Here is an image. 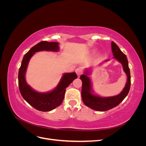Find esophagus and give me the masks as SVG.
Segmentation results:
<instances>
[{"instance_id": "esophagus-1", "label": "esophagus", "mask_w": 146, "mask_h": 146, "mask_svg": "<svg viewBox=\"0 0 146 146\" xmlns=\"http://www.w3.org/2000/svg\"><path fill=\"white\" fill-rule=\"evenodd\" d=\"M76 74H77V75L78 76H80V75L82 73V68H77L76 69Z\"/></svg>"}]
</instances>
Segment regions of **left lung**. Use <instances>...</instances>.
<instances>
[{
  "instance_id": "8db88e82",
  "label": "left lung",
  "mask_w": 146,
  "mask_h": 146,
  "mask_svg": "<svg viewBox=\"0 0 146 146\" xmlns=\"http://www.w3.org/2000/svg\"><path fill=\"white\" fill-rule=\"evenodd\" d=\"M111 50L114 58L117 60L122 65L123 71L127 75V80L125 87L119 94L111 97H100L94 94L92 88L90 70L86 69L84 74L80 76V78L82 81V98L83 103L87 107L99 111H107L116 107L125 98L130 91L131 80L130 72L129 67V62L126 55L120 50L117 45L113 41L111 42ZM108 60H105V61Z\"/></svg>"
}]
</instances>
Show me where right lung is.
Wrapping results in <instances>:
<instances>
[{
    "mask_svg": "<svg viewBox=\"0 0 146 146\" xmlns=\"http://www.w3.org/2000/svg\"><path fill=\"white\" fill-rule=\"evenodd\" d=\"M58 42L45 41L38 43L25 54L19 70L18 83L21 94L27 103L39 111H50L60 106L63 101L66 88L77 78L76 72L64 73L55 88L47 92L35 91L26 82V70L29 61L35 52L44 50L58 52Z\"/></svg>",
    "mask_w": 146,
    "mask_h": 146,
    "instance_id": "obj_1",
    "label": "right lung"
}]
</instances>
